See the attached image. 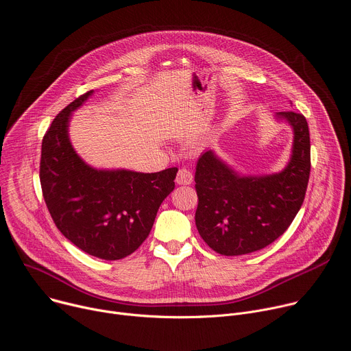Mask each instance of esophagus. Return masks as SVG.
<instances>
[{
	"label": "esophagus",
	"instance_id": "esophagus-1",
	"mask_svg": "<svg viewBox=\"0 0 351 351\" xmlns=\"http://www.w3.org/2000/svg\"><path fill=\"white\" fill-rule=\"evenodd\" d=\"M193 182V173L186 168H180L176 175V183L178 184H190Z\"/></svg>",
	"mask_w": 351,
	"mask_h": 351
}]
</instances>
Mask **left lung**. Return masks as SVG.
I'll list each match as a JSON object with an SVG mask.
<instances>
[{"label":"left lung","mask_w":351,"mask_h":351,"mask_svg":"<svg viewBox=\"0 0 351 351\" xmlns=\"http://www.w3.org/2000/svg\"><path fill=\"white\" fill-rule=\"evenodd\" d=\"M293 127L290 162L273 175L241 176L211 151L196 167V227L204 242L224 256L261 250L281 237L300 211L311 172L309 129L304 114L278 112Z\"/></svg>","instance_id":"obj_1"}]
</instances>
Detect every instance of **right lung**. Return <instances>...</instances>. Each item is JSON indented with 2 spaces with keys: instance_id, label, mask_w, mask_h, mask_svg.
Here are the masks:
<instances>
[{
  "instance_id": "1",
  "label": "right lung",
  "mask_w": 351,
  "mask_h": 351,
  "mask_svg": "<svg viewBox=\"0 0 351 351\" xmlns=\"http://www.w3.org/2000/svg\"><path fill=\"white\" fill-rule=\"evenodd\" d=\"M93 90L62 109L42 141L40 184L56 227L95 258L119 261L147 239L178 168L155 173L86 165L69 138L70 114Z\"/></svg>"
}]
</instances>
